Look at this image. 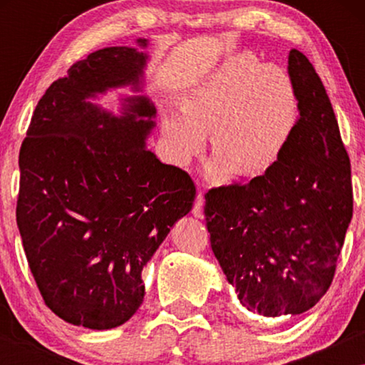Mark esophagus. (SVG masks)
Segmentation results:
<instances>
[{
    "label": "esophagus",
    "instance_id": "obj_1",
    "mask_svg": "<svg viewBox=\"0 0 365 365\" xmlns=\"http://www.w3.org/2000/svg\"><path fill=\"white\" fill-rule=\"evenodd\" d=\"M202 206H205V196L202 193H197L196 196V201H195V206H193V215L195 217H202Z\"/></svg>",
    "mask_w": 365,
    "mask_h": 365
}]
</instances>
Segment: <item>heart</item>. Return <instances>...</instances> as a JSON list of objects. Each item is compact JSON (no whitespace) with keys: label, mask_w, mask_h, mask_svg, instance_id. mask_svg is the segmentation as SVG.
<instances>
[{"label":"heart","mask_w":365,"mask_h":365,"mask_svg":"<svg viewBox=\"0 0 365 365\" xmlns=\"http://www.w3.org/2000/svg\"><path fill=\"white\" fill-rule=\"evenodd\" d=\"M177 109L163 117L170 158L185 164L205 146L211 133L214 153L207 178L264 174L285 150L298 119V98L288 73L262 66L251 53L225 59L190 85Z\"/></svg>","instance_id":"1"}]
</instances>
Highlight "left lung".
<instances>
[{"instance_id": "8db88e82", "label": "left lung", "mask_w": 365, "mask_h": 365, "mask_svg": "<svg viewBox=\"0 0 365 365\" xmlns=\"http://www.w3.org/2000/svg\"><path fill=\"white\" fill-rule=\"evenodd\" d=\"M299 119L277 163L246 185L206 193L211 248L250 312L298 316L316 306L335 275L353 217L348 153L316 69L288 56Z\"/></svg>"}]
</instances>
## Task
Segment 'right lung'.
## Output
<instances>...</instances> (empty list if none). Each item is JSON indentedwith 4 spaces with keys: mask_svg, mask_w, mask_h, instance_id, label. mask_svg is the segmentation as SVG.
Masks as SVG:
<instances>
[{
    "mask_svg": "<svg viewBox=\"0 0 365 365\" xmlns=\"http://www.w3.org/2000/svg\"><path fill=\"white\" fill-rule=\"evenodd\" d=\"M146 61L109 46L72 64L36 104L19 153L16 217L29 267L45 304L91 330L137 312L143 267L196 196L187 172L146 150L150 98H122L120 115L90 101L122 86L143 91Z\"/></svg>",
    "mask_w": 365,
    "mask_h": 365,
    "instance_id": "add662e5",
    "label": "right lung"
}]
</instances>
